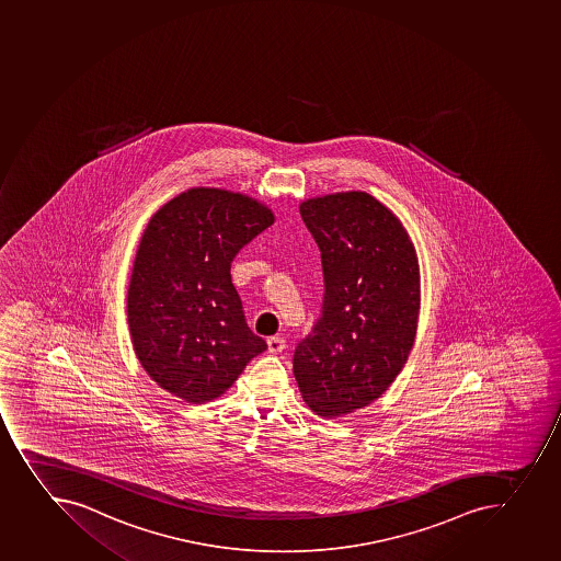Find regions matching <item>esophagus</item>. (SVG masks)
Here are the masks:
<instances>
[{
  "label": "esophagus",
  "mask_w": 561,
  "mask_h": 561,
  "mask_svg": "<svg viewBox=\"0 0 561 561\" xmlns=\"http://www.w3.org/2000/svg\"><path fill=\"white\" fill-rule=\"evenodd\" d=\"M267 348L271 354H279L285 348V340L282 336L268 337Z\"/></svg>",
  "instance_id": "esophagus-1"
}]
</instances>
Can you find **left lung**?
I'll list each match as a JSON object with an SVG mask.
<instances>
[{
  "label": "left lung",
  "instance_id": "left-lung-1",
  "mask_svg": "<svg viewBox=\"0 0 561 561\" xmlns=\"http://www.w3.org/2000/svg\"><path fill=\"white\" fill-rule=\"evenodd\" d=\"M299 214L320 247L325 301L293 370L310 411L332 420L381 398L405 367L422 276L401 219L370 194L314 196Z\"/></svg>",
  "mask_w": 561,
  "mask_h": 561
}]
</instances>
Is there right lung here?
Wrapping results in <instances>:
<instances>
[{"mask_svg":"<svg viewBox=\"0 0 561 561\" xmlns=\"http://www.w3.org/2000/svg\"><path fill=\"white\" fill-rule=\"evenodd\" d=\"M274 219L260 199L218 187L187 188L152 214L127 320L136 358L161 389L194 405L216 400L267 348L247 327L230 262Z\"/></svg>","mask_w":561,"mask_h":561,"instance_id":"1","label":"right lung"}]
</instances>
